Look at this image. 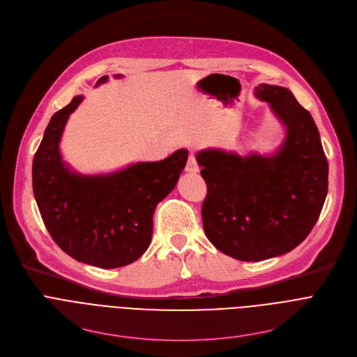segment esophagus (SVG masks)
Masks as SVG:
<instances>
[{
	"instance_id": "34e87169",
	"label": "esophagus",
	"mask_w": 357,
	"mask_h": 357,
	"mask_svg": "<svg viewBox=\"0 0 357 357\" xmlns=\"http://www.w3.org/2000/svg\"><path fill=\"white\" fill-rule=\"evenodd\" d=\"M185 171L189 172V174H197L199 172V165H197V161H196L195 155H189V158L186 161Z\"/></svg>"
}]
</instances>
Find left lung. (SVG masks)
<instances>
[{"label":"left lung","instance_id":"1","mask_svg":"<svg viewBox=\"0 0 357 357\" xmlns=\"http://www.w3.org/2000/svg\"><path fill=\"white\" fill-rule=\"evenodd\" d=\"M285 126L273 155L240 157L222 149L196 154L208 186L202 220L211 243L241 261H261L294 250L311 233L328 195V161L308 110L281 86L259 84Z\"/></svg>","mask_w":357,"mask_h":357}]
</instances>
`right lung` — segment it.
I'll return each mask as SVG.
<instances>
[{
	"mask_svg": "<svg viewBox=\"0 0 357 357\" xmlns=\"http://www.w3.org/2000/svg\"><path fill=\"white\" fill-rule=\"evenodd\" d=\"M107 79L100 77L96 86ZM82 101L83 96L73 97L50 119L32 162L33 195L49 234L66 254L84 264L119 268L149 247L152 215L176 186L188 149L107 175L76 174L63 162L59 142Z\"/></svg>",
	"mask_w": 357,
	"mask_h": 357,
	"instance_id": "1",
	"label": "right lung"
}]
</instances>
